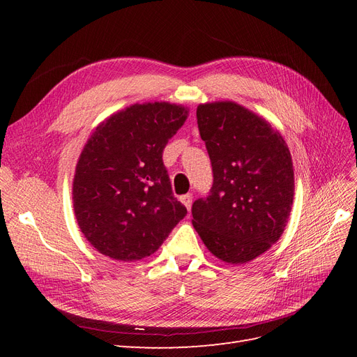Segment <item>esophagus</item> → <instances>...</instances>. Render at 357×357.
<instances>
[{
	"label": "esophagus",
	"instance_id": "obj_1",
	"mask_svg": "<svg viewBox=\"0 0 357 357\" xmlns=\"http://www.w3.org/2000/svg\"><path fill=\"white\" fill-rule=\"evenodd\" d=\"M180 201H181V204L185 205L188 210H190V207H192V195H190V193H188V195L180 197Z\"/></svg>",
	"mask_w": 357,
	"mask_h": 357
}]
</instances>
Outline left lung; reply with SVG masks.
I'll return each instance as SVG.
<instances>
[{
  "label": "left lung",
  "mask_w": 357,
  "mask_h": 357,
  "mask_svg": "<svg viewBox=\"0 0 357 357\" xmlns=\"http://www.w3.org/2000/svg\"><path fill=\"white\" fill-rule=\"evenodd\" d=\"M197 119L214 181L193 202L192 225L220 261L250 262L287 225L295 195L289 147L266 119L234 101L199 104Z\"/></svg>",
  "instance_id": "obj_1"
}]
</instances>
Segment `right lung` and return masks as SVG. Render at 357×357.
I'll use <instances>...</instances> for the list:
<instances>
[{
	"mask_svg": "<svg viewBox=\"0 0 357 357\" xmlns=\"http://www.w3.org/2000/svg\"><path fill=\"white\" fill-rule=\"evenodd\" d=\"M185 105L132 104L93 129L75 165L73 207L96 252L134 262L153 255L188 210L172 195L162 153L186 122Z\"/></svg>",
	"mask_w": 357,
	"mask_h": 357,
	"instance_id": "1",
	"label": "right lung"
}]
</instances>
